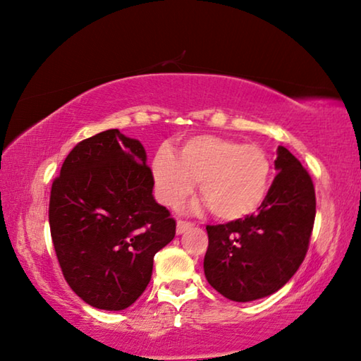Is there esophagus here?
<instances>
[{"label": "esophagus", "instance_id": "esophagus-1", "mask_svg": "<svg viewBox=\"0 0 361 361\" xmlns=\"http://www.w3.org/2000/svg\"><path fill=\"white\" fill-rule=\"evenodd\" d=\"M192 223H188V221H178L176 223V234H183V232H186L188 229L192 228Z\"/></svg>", "mask_w": 361, "mask_h": 361}]
</instances>
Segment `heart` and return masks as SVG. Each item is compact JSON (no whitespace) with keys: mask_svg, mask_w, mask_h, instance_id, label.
<instances>
[{"mask_svg":"<svg viewBox=\"0 0 361 361\" xmlns=\"http://www.w3.org/2000/svg\"><path fill=\"white\" fill-rule=\"evenodd\" d=\"M151 170L164 204L178 209L200 183V197L223 221L255 215L272 180V162L261 146L215 135L189 138L176 157L166 148L159 149Z\"/></svg>","mask_w":361,"mask_h":361,"instance_id":"b5f03b06","label":"heart"}]
</instances>
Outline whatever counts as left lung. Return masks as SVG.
<instances>
[{"mask_svg":"<svg viewBox=\"0 0 361 361\" xmlns=\"http://www.w3.org/2000/svg\"><path fill=\"white\" fill-rule=\"evenodd\" d=\"M274 178L256 215L207 226L204 272L219 295L248 302L279 291L301 266L315 219L312 178L279 146Z\"/></svg>","mask_w":361,"mask_h":361,"instance_id":"8db88e82","label":"left lung"}]
</instances>
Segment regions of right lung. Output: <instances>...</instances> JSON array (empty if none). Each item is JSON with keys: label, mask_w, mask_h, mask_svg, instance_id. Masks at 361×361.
I'll return each mask as SVG.
<instances>
[{"label": "right lung", "mask_w": 361, "mask_h": 361, "mask_svg": "<svg viewBox=\"0 0 361 361\" xmlns=\"http://www.w3.org/2000/svg\"><path fill=\"white\" fill-rule=\"evenodd\" d=\"M146 151L109 129L82 140L52 183L49 224L59 264L84 302L122 310L146 290L175 219L152 195Z\"/></svg>", "instance_id": "right-lung-1"}]
</instances>
